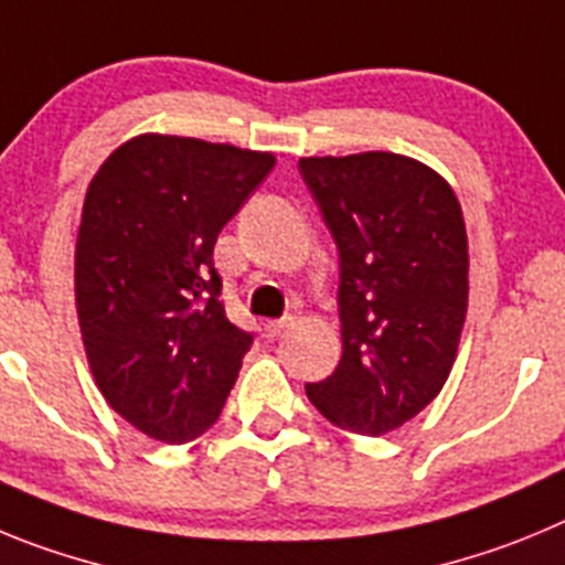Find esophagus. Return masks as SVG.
Here are the masks:
<instances>
[{
    "instance_id": "34e87169",
    "label": "esophagus",
    "mask_w": 565,
    "mask_h": 565,
    "mask_svg": "<svg viewBox=\"0 0 565 565\" xmlns=\"http://www.w3.org/2000/svg\"><path fill=\"white\" fill-rule=\"evenodd\" d=\"M289 327H292V320H289V318H284V320H267V323H264V338H267V340L281 338V334L287 332Z\"/></svg>"
}]
</instances>
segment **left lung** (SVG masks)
I'll return each instance as SVG.
<instances>
[{
    "label": "left lung",
    "mask_w": 565,
    "mask_h": 565,
    "mask_svg": "<svg viewBox=\"0 0 565 565\" xmlns=\"http://www.w3.org/2000/svg\"><path fill=\"white\" fill-rule=\"evenodd\" d=\"M340 256V354L309 403L354 434L414 419L454 369L467 315V231L445 177L391 151L301 157Z\"/></svg>",
    "instance_id": "1"
}]
</instances>
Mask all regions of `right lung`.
<instances>
[{
  "label": "right lung",
  "instance_id": "right-lung-1",
  "mask_svg": "<svg viewBox=\"0 0 565 565\" xmlns=\"http://www.w3.org/2000/svg\"><path fill=\"white\" fill-rule=\"evenodd\" d=\"M273 166L270 151L137 135L86 188L81 340L106 403L151 439L205 434L236 383L253 334L227 320L213 245Z\"/></svg>",
  "mask_w": 565,
  "mask_h": 565
}]
</instances>
